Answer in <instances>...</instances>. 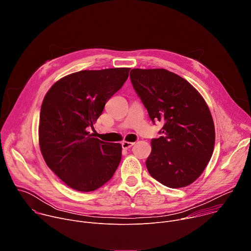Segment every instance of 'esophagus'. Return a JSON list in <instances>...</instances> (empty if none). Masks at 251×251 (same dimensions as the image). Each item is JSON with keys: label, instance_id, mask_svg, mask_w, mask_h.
Returning <instances> with one entry per match:
<instances>
[{"label": "esophagus", "instance_id": "34e87169", "mask_svg": "<svg viewBox=\"0 0 251 251\" xmlns=\"http://www.w3.org/2000/svg\"><path fill=\"white\" fill-rule=\"evenodd\" d=\"M122 148L123 149H129V148H131L133 145H134V143L133 142H127V141H123L122 143Z\"/></svg>", "mask_w": 251, "mask_h": 251}]
</instances>
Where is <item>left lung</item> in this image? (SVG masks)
Segmentation results:
<instances>
[{
    "instance_id": "8db88e82",
    "label": "left lung",
    "mask_w": 251,
    "mask_h": 251,
    "mask_svg": "<svg viewBox=\"0 0 251 251\" xmlns=\"http://www.w3.org/2000/svg\"><path fill=\"white\" fill-rule=\"evenodd\" d=\"M132 85L151 120L164 121L160 138L152 139L146 166L150 175L172 189L184 188L209 162L216 133L208 107L186 79L163 68H134Z\"/></svg>"
}]
</instances>
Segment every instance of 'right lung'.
I'll use <instances>...</instances> for the list:
<instances>
[{
	"label": "right lung",
	"instance_id": "add662e5",
	"mask_svg": "<svg viewBox=\"0 0 251 251\" xmlns=\"http://www.w3.org/2000/svg\"><path fill=\"white\" fill-rule=\"evenodd\" d=\"M130 68L81 70L56 81L46 94L39 140L49 168L68 187L92 192L108 182L121 161L122 146L88 132L105 103L127 80Z\"/></svg>",
	"mask_w": 251,
	"mask_h": 251
}]
</instances>
